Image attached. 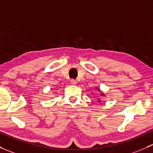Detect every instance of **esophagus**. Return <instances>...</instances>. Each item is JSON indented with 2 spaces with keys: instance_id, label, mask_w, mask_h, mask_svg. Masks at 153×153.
Segmentation results:
<instances>
[{
  "instance_id": "esophagus-1",
  "label": "esophagus",
  "mask_w": 153,
  "mask_h": 153,
  "mask_svg": "<svg viewBox=\"0 0 153 153\" xmlns=\"http://www.w3.org/2000/svg\"><path fill=\"white\" fill-rule=\"evenodd\" d=\"M70 82H71V83L72 85H75L77 83V81H76V80H75V79H72L71 81H70Z\"/></svg>"
}]
</instances>
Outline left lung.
Returning a JSON list of instances; mask_svg holds the SVG:
<instances>
[{"label":"left lung","instance_id":"left-lung-1","mask_svg":"<svg viewBox=\"0 0 153 153\" xmlns=\"http://www.w3.org/2000/svg\"><path fill=\"white\" fill-rule=\"evenodd\" d=\"M98 102H99V101H98Z\"/></svg>","mask_w":153,"mask_h":153}]
</instances>
